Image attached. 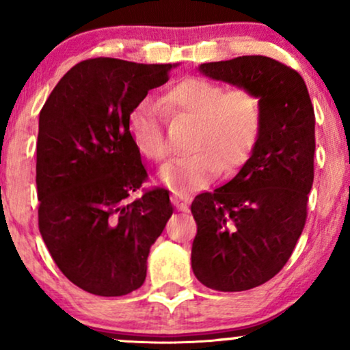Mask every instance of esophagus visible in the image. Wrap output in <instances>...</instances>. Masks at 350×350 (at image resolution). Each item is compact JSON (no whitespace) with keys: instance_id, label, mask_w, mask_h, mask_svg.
<instances>
[{"instance_id":"obj_1","label":"esophagus","mask_w":350,"mask_h":350,"mask_svg":"<svg viewBox=\"0 0 350 350\" xmlns=\"http://www.w3.org/2000/svg\"><path fill=\"white\" fill-rule=\"evenodd\" d=\"M171 200H172V204H174L178 211L186 212L187 207H189V202H191V196L179 194V192H174V194H172Z\"/></svg>"}]
</instances>
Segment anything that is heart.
I'll use <instances>...</instances> for the list:
<instances>
[{
    "instance_id": "heart-1",
    "label": "heart",
    "mask_w": 350,
    "mask_h": 350,
    "mask_svg": "<svg viewBox=\"0 0 350 350\" xmlns=\"http://www.w3.org/2000/svg\"><path fill=\"white\" fill-rule=\"evenodd\" d=\"M161 105L176 118L196 123L192 154L167 163L159 180L171 191L191 192L206 187L220 167L226 174L243 166L258 143L263 126V102L247 87L227 88L202 77H187L171 85ZM130 135L139 154L163 161L170 152L161 108L143 100L130 113Z\"/></svg>"
}]
</instances>
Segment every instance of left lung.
I'll use <instances>...</instances> for the list:
<instances>
[{"mask_svg": "<svg viewBox=\"0 0 350 350\" xmlns=\"http://www.w3.org/2000/svg\"><path fill=\"white\" fill-rule=\"evenodd\" d=\"M208 79L247 87L263 102L258 143L226 186L194 199L192 271L217 291L267 283L290 260L314 179V108L296 70L265 55L200 64Z\"/></svg>", "mask_w": 350, "mask_h": 350, "instance_id": "obj_1", "label": "left lung"}]
</instances>
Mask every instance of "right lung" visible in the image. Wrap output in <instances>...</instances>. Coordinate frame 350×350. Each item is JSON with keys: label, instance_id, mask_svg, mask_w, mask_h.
<instances>
[{"label": "right lung", "instance_id": "right-lung-1", "mask_svg": "<svg viewBox=\"0 0 350 350\" xmlns=\"http://www.w3.org/2000/svg\"><path fill=\"white\" fill-rule=\"evenodd\" d=\"M178 66L83 60L39 113V232L59 270L92 295L138 290L151 245L172 215L166 189L128 199L148 176L130 113Z\"/></svg>", "mask_w": 350, "mask_h": 350}]
</instances>
